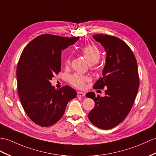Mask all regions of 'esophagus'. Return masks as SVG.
<instances>
[{
  "label": "esophagus",
  "mask_w": 156,
  "mask_h": 156,
  "mask_svg": "<svg viewBox=\"0 0 156 156\" xmlns=\"http://www.w3.org/2000/svg\"><path fill=\"white\" fill-rule=\"evenodd\" d=\"M77 97H84L85 95V93H83V92H77Z\"/></svg>",
  "instance_id": "esophagus-1"
}]
</instances>
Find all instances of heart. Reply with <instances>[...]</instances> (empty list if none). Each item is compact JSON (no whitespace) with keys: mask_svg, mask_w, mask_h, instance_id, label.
Masks as SVG:
<instances>
[{"mask_svg":"<svg viewBox=\"0 0 156 156\" xmlns=\"http://www.w3.org/2000/svg\"><path fill=\"white\" fill-rule=\"evenodd\" d=\"M81 52L84 58L87 60V62L90 65H93V64L97 63L98 61L100 59L101 52L99 49L95 45H85L84 48H83ZM69 62L70 60L69 58H68L66 60V64H69ZM69 81L72 85L78 87V88L81 89L84 87L85 82L89 81V79L79 74H75L71 76Z\"/></svg>","mask_w":156,"mask_h":156,"instance_id":"b5f03b06","label":"heart"}]
</instances>
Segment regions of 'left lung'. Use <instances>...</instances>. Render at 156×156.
Returning <instances> with one entry per match:
<instances>
[{
    "label": "left lung",
    "instance_id": "obj_1",
    "mask_svg": "<svg viewBox=\"0 0 156 156\" xmlns=\"http://www.w3.org/2000/svg\"><path fill=\"white\" fill-rule=\"evenodd\" d=\"M106 51L105 65L94 89H106L104 97L89 92L86 97L94 101L89 119L94 126L107 130L116 126L127 116L139 88L138 66L128 45L115 36L95 34L93 36Z\"/></svg>",
    "mask_w": 156,
    "mask_h": 156
}]
</instances>
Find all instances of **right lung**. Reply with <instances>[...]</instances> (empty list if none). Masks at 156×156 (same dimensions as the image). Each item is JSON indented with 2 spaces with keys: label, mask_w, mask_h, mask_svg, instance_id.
<instances>
[{
  "label": "right lung",
  "mask_w": 156,
  "mask_h": 156,
  "mask_svg": "<svg viewBox=\"0 0 156 156\" xmlns=\"http://www.w3.org/2000/svg\"><path fill=\"white\" fill-rule=\"evenodd\" d=\"M79 39L43 34L30 41L20 55L16 69L18 95L30 119L41 126L59 120L68 102L77 96L69 86L58 90L49 81L61 71L62 51Z\"/></svg>",
  "instance_id": "1"
}]
</instances>
